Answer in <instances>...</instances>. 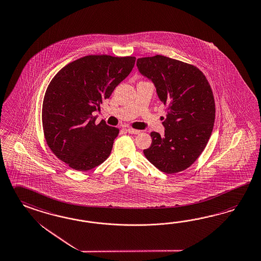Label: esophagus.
Segmentation results:
<instances>
[{
  "instance_id": "1",
  "label": "esophagus",
  "mask_w": 261,
  "mask_h": 261,
  "mask_svg": "<svg viewBox=\"0 0 261 261\" xmlns=\"http://www.w3.org/2000/svg\"><path fill=\"white\" fill-rule=\"evenodd\" d=\"M127 133L128 134H140V130L139 129H134V128H132V127H128L127 129Z\"/></svg>"
}]
</instances>
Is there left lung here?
<instances>
[{"mask_svg": "<svg viewBox=\"0 0 261 261\" xmlns=\"http://www.w3.org/2000/svg\"><path fill=\"white\" fill-rule=\"evenodd\" d=\"M137 68L152 81L167 106L165 135L152 132L147 160L159 170L177 173L190 167L207 145L214 127V95L200 69L165 56L140 58Z\"/></svg>", "mask_w": 261, "mask_h": 261, "instance_id": "left-lung-1", "label": "left lung"}]
</instances>
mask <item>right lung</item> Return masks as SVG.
<instances>
[{"instance_id": "right-lung-1", "label": "right lung", "mask_w": 261, "mask_h": 261, "mask_svg": "<svg viewBox=\"0 0 261 261\" xmlns=\"http://www.w3.org/2000/svg\"><path fill=\"white\" fill-rule=\"evenodd\" d=\"M134 57L90 55L70 62L49 83L42 103V127L53 153L79 171L99 166L111 154L119 128L93 113L132 72Z\"/></svg>"}]
</instances>
